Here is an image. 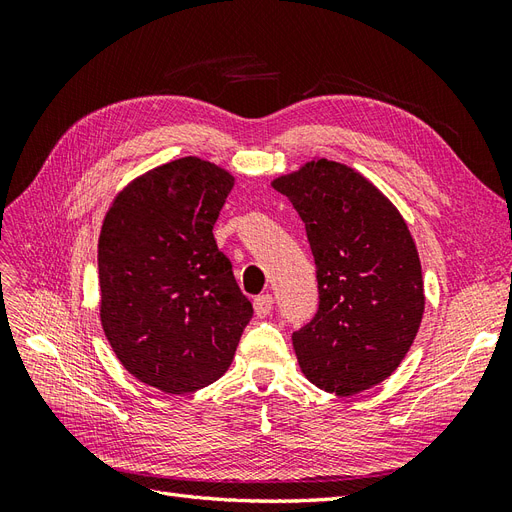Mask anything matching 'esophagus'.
<instances>
[{
	"instance_id": "esophagus-1",
	"label": "esophagus",
	"mask_w": 512,
	"mask_h": 512,
	"mask_svg": "<svg viewBox=\"0 0 512 512\" xmlns=\"http://www.w3.org/2000/svg\"><path fill=\"white\" fill-rule=\"evenodd\" d=\"M273 309V297L271 294H260V297L254 299V312L258 318L269 316V312Z\"/></svg>"
}]
</instances>
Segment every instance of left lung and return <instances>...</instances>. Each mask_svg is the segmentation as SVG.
<instances>
[{"label": "left lung", "instance_id": "1", "mask_svg": "<svg viewBox=\"0 0 512 512\" xmlns=\"http://www.w3.org/2000/svg\"><path fill=\"white\" fill-rule=\"evenodd\" d=\"M305 224L318 309L292 333L318 389L354 395L389 378L421 327L425 294L416 245L399 211L352 168L305 164L273 181Z\"/></svg>", "mask_w": 512, "mask_h": 512}]
</instances>
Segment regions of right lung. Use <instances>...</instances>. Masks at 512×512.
<instances>
[{"mask_svg":"<svg viewBox=\"0 0 512 512\" xmlns=\"http://www.w3.org/2000/svg\"><path fill=\"white\" fill-rule=\"evenodd\" d=\"M232 183L211 162L181 158L132 181L104 218L102 329L121 365L162 393L222 378L254 316L213 239Z\"/></svg>","mask_w":512,"mask_h":512,"instance_id":"add662e5","label":"right lung"}]
</instances>
